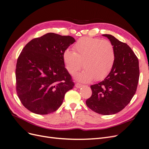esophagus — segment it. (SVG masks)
Listing matches in <instances>:
<instances>
[{"mask_svg": "<svg viewBox=\"0 0 149 149\" xmlns=\"http://www.w3.org/2000/svg\"><path fill=\"white\" fill-rule=\"evenodd\" d=\"M75 86H76V88H81L83 86V85L81 84H79V83H76L75 84Z\"/></svg>", "mask_w": 149, "mask_h": 149, "instance_id": "34e87169", "label": "esophagus"}]
</instances>
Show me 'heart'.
Segmentation results:
<instances>
[{
  "label": "heart",
  "instance_id": "1",
  "mask_svg": "<svg viewBox=\"0 0 149 149\" xmlns=\"http://www.w3.org/2000/svg\"><path fill=\"white\" fill-rule=\"evenodd\" d=\"M74 52L66 49L63 61L66 70L75 74L82 65L84 70L77 76L81 81L88 82L94 78L102 79L108 75L115 62V51L107 40L91 37L79 39L73 47Z\"/></svg>",
  "mask_w": 149,
  "mask_h": 149
}]
</instances>
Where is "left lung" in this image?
I'll list each match as a JSON object with an SVG mask.
<instances>
[{"mask_svg": "<svg viewBox=\"0 0 149 149\" xmlns=\"http://www.w3.org/2000/svg\"><path fill=\"white\" fill-rule=\"evenodd\" d=\"M102 35L114 47L115 62L104 79L91 86L92 95L86 104L98 114L111 115L123 110L136 93L139 79V60L127 44L111 35Z\"/></svg>", "mask_w": 149, "mask_h": 149, "instance_id": "1", "label": "left lung"}]
</instances>
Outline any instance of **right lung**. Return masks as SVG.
Listing matches in <instances>:
<instances>
[{
	"label": "right lung",
	"mask_w": 149,
	"mask_h": 149,
	"mask_svg": "<svg viewBox=\"0 0 149 149\" xmlns=\"http://www.w3.org/2000/svg\"><path fill=\"white\" fill-rule=\"evenodd\" d=\"M74 42L71 36L48 33L31 40L22 49L16 65V90L30 111L42 115L56 111L74 87L63 56Z\"/></svg>",
	"instance_id": "obj_1"
}]
</instances>
